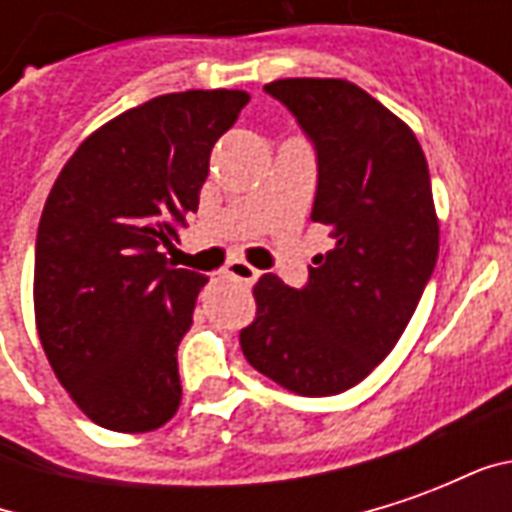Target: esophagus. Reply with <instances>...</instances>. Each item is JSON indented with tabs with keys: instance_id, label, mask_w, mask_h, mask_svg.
I'll use <instances>...</instances> for the list:
<instances>
[{
	"instance_id": "esophagus-1",
	"label": "esophagus",
	"mask_w": 512,
	"mask_h": 512,
	"mask_svg": "<svg viewBox=\"0 0 512 512\" xmlns=\"http://www.w3.org/2000/svg\"><path fill=\"white\" fill-rule=\"evenodd\" d=\"M227 277L238 279V282H244V285H255L257 277H260V271L255 266H249L246 260H233L230 266H227Z\"/></svg>"
}]
</instances>
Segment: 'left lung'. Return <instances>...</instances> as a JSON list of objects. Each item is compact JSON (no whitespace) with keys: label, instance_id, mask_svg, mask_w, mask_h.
Wrapping results in <instances>:
<instances>
[{"label":"left lung","instance_id":"obj_1","mask_svg":"<svg viewBox=\"0 0 512 512\" xmlns=\"http://www.w3.org/2000/svg\"><path fill=\"white\" fill-rule=\"evenodd\" d=\"M318 153L312 222L332 227L301 290L277 274L255 285L246 362L288 392L340 395L376 370L417 310L439 257V216L414 131L345 79H277Z\"/></svg>","mask_w":512,"mask_h":512}]
</instances>
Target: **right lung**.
I'll return each instance as SVG.
<instances>
[{
	"label": "right lung",
	"mask_w": 512,
	"mask_h": 512,
	"mask_svg": "<svg viewBox=\"0 0 512 512\" xmlns=\"http://www.w3.org/2000/svg\"><path fill=\"white\" fill-rule=\"evenodd\" d=\"M244 90L150 98L84 139L54 180L35 244V323L95 425L147 433L180 406L178 345L208 282L161 252L197 211Z\"/></svg>",
	"instance_id": "1"
}]
</instances>
